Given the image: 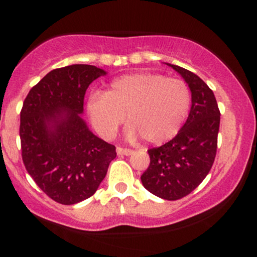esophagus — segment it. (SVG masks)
Wrapping results in <instances>:
<instances>
[{
  "label": "esophagus",
  "mask_w": 257,
  "mask_h": 257,
  "mask_svg": "<svg viewBox=\"0 0 257 257\" xmlns=\"http://www.w3.org/2000/svg\"><path fill=\"white\" fill-rule=\"evenodd\" d=\"M133 151L129 149H123V147H117V155L118 156H129L132 155Z\"/></svg>",
  "instance_id": "obj_1"
}]
</instances>
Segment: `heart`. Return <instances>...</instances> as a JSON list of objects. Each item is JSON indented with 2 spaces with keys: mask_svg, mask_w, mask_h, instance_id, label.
<instances>
[{
  "mask_svg": "<svg viewBox=\"0 0 257 257\" xmlns=\"http://www.w3.org/2000/svg\"><path fill=\"white\" fill-rule=\"evenodd\" d=\"M190 107L191 91L184 81L150 72L113 79L105 94H91L87 102L91 124L102 138H113L125 114L129 137L139 134L153 145L178 134Z\"/></svg>",
  "mask_w": 257,
  "mask_h": 257,
  "instance_id": "obj_1",
  "label": "heart"
}]
</instances>
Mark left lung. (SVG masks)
Returning a JSON list of instances; mask_svg holds the SVG:
<instances>
[{
    "label": "left lung",
    "mask_w": 257,
    "mask_h": 257,
    "mask_svg": "<svg viewBox=\"0 0 257 257\" xmlns=\"http://www.w3.org/2000/svg\"><path fill=\"white\" fill-rule=\"evenodd\" d=\"M184 77L192 93L188 118L175 138L150 149V166L141 175L147 191L167 200L190 194L213 167L217 149L220 110L213 90L196 73L168 64Z\"/></svg>",
    "instance_id": "1"
}]
</instances>
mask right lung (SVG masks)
Segmentation results:
<instances>
[{
	"label": "right lung",
	"mask_w": 257,
	"mask_h": 257,
	"mask_svg": "<svg viewBox=\"0 0 257 257\" xmlns=\"http://www.w3.org/2000/svg\"><path fill=\"white\" fill-rule=\"evenodd\" d=\"M104 75L83 64L52 70L31 88L20 111L23 163L38 187L60 204L93 196L116 158V147L95 137L79 116L85 90Z\"/></svg>",
	"instance_id": "1"
}]
</instances>
